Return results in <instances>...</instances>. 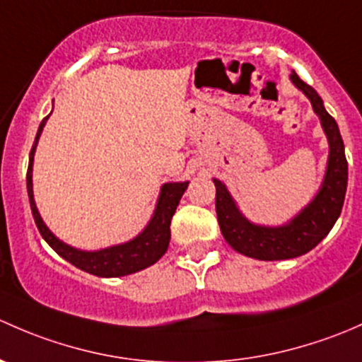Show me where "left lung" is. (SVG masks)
I'll return each instance as SVG.
<instances>
[{
    "label": "left lung",
    "mask_w": 362,
    "mask_h": 362,
    "mask_svg": "<svg viewBox=\"0 0 362 362\" xmlns=\"http://www.w3.org/2000/svg\"><path fill=\"white\" fill-rule=\"evenodd\" d=\"M291 81L312 103L329 143L326 174L314 200L286 225H255L238 211L235 200L232 199L226 186L219 180H214L216 214L223 237L237 252L262 262L291 259L314 249L337 223L347 192L349 165L345 158L344 139L337 122L326 111L317 92L305 83L294 71Z\"/></svg>",
    "instance_id": "8db88e82"
}]
</instances>
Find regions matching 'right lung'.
<instances>
[{
    "mask_svg": "<svg viewBox=\"0 0 362 362\" xmlns=\"http://www.w3.org/2000/svg\"><path fill=\"white\" fill-rule=\"evenodd\" d=\"M50 117V115H48ZM48 117H45L40 124L38 134H36L35 144L29 153V167H28V195L29 204H31L33 218H35L36 226H38L42 237L47 240V244L57 252L61 258L66 262L74 264L80 270L87 272V274L98 275V277H124V275L136 274V272L144 270V268L151 267V264L158 262L163 255H165L167 247H169L170 240V219H173L174 212L182 193L188 188V181L185 182H165L160 188L158 200H156V207L153 216H151L150 223L146 228L134 237L132 240L124 242V244L111 245V247L99 249V251H81V249L71 247L59 240L54 233L48 230L45 225L42 216H40L38 209L35 204V195H33V160H35L36 144H38L40 136L45 124H47Z\"/></svg>",
    "mask_w": 362,
    "mask_h": 362,
    "instance_id": "obj_1",
    "label": "right lung"
}]
</instances>
